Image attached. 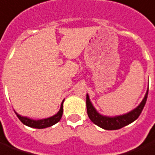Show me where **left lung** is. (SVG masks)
Masks as SVG:
<instances>
[{
	"label": "left lung",
	"instance_id": "8db88e82",
	"mask_svg": "<svg viewBox=\"0 0 155 155\" xmlns=\"http://www.w3.org/2000/svg\"><path fill=\"white\" fill-rule=\"evenodd\" d=\"M148 91H149V89L147 90L143 99L142 100L140 104L137 107L134 108V110H132L127 113H125L123 115L114 116V117H108V116L100 114L96 111V108L94 107V106L90 100L89 95L87 94L86 95V109H87V114H88L89 118L91 119V121L93 123H95L96 125L103 129H106V130L120 129L123 127L127 126L134 122L141 114L142 111L146 103V101H147Z\"/></svg>",
	"mask_w": 155,
	"mask_h": 155
}]
</instances>
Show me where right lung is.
Masks as SVG:
<instances>
[{
  "instance_id": "obj_1",
  "label": "right lung",
  "mask_w": 155,
  "mask_h": 155,
  "mask_svg": "<svg viewBox=\"0 0 155 155\" xmlns=\"http://www.w3.org/2000/svg\"><path fill=\"white\" fill-rule=\"evenodd\" d=\"M64 101L61 103L59 111L55 115L52 116L50 117H48V118L33 120L32 118H29L28 117H23V116L19 115L16 111H15V113L17 114V117L20 119V121H21V123H23L24 125H26V126H28L30 127H34V128H38V129L46 128V127H51L56 124L61 119L63 115V103H64Z\"/></svg>"
}]
</instances>
